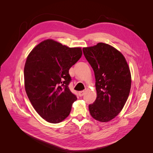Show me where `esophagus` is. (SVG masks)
Masks as SVG:
<instances>
[{"label":"esophagus","mask_w":153,"mask_h":153,"mask_svg":"<svg viewBox=\"0 0 153 153\" xmlns=\"http://www.w3.org/2000/svg\"><path fill=\"white\" fill-rule=\"evenodd\" d=\"M85 91H79L78 92V95H79V96H83L84 95Z\"/></svg>","instance_id":"34e87169"}]
</instances>
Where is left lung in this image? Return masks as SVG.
Wrapping results in <instances>:
<instances>
[{
	"mask_svg": "<svg viewBox=\"0 0 153 153\" xmlns=\"http://www.w3.org/2000/svg\"><path fill=\"white\" fill-rule=\"evenodd\" d=\"M94 72L97 97L89 105L91 116L108 122L120 113L130 92L131 78L123 55L112 46L99 43L82 49Z\"/></svg>",
	"mask_w": 153,
	"mask_h": 153,
	"instance_id": "obj_1",
	"label": "left lung"
}]
</instances>
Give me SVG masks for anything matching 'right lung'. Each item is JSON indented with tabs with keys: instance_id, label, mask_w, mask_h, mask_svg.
Masks as SVG:
<instances>
[{
	"instance_id": "right-lung-1",
	"label": "right lung",
	"mask_w": 153,
	"mask_h": 153,
	"mask_svg": "<svg viewBox=\"0 0 153 153\" xmlns=\"http://www.w3.org/2000/svg\"><path fill=\"white\" fill-rule=\"evenodd\" d=\"M80 47L69 48L52 39L38 44L27 58L25 89L34 108L43 119L59 123L70 114L76 96L69 90V69L80 59Z\"/></svg>"
}]
</instances>
